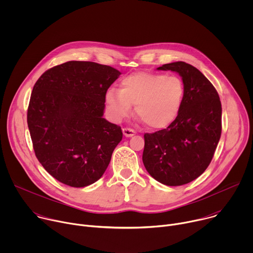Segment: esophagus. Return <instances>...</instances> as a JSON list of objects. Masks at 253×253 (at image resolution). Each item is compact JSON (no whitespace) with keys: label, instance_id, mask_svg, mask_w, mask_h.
I'll return each mask as SVG.
<instances>
[{"label":"esophagus","instance_id":"esophagus-1","mask_svg":"<svg viewBox=\"0 0 253 253\" xmlns=\"http://www.w3.org/2000/svg\"><path fill=\"white\" fill-rule=\"evenodd\" d=\"M122 131H123V134H124L126 137H132V136H134L135 133H136V132H135L133 129H131V128H123Z\"/></svg>","mask_w":253,"mask_h":253}]
</instances>
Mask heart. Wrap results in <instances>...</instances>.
I'll list each match as a JSON object with an SVG mask.
<instances>
[{"instance_id": "obj_1", "label": "heart", "mask_w": 253, "mask_h": 253, "mask_svg": "<svg viewBox=\"0 0 253 253\" xmlns=\"http://www.w3.org/2000/svg\"><path fill=\"white\" fill-rule=\"evenodd\" d=\"M181 79L163 74L137 73L124 78L119 90L109 89L105 102L109 117L120 122L132 111L152 129H164L178 117L184 100Z\"/></svg>"}]
</instances>
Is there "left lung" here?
<instances>
[{
  "instance_id": "left-lung-1",
  "label": "left lung",
  "mask_w": 253,
  "mask_h": 253,
  "mask_svg": "<svg viewBox=\"0 0 253 253\" xmlns=\"http://www.w3.org/2000/svg\"><path fill=\"white\" fill-rule=\"evenodd\" d=\"M157 70L179 74L184 100L171 125L144 135L142 160L158 182L180 186L199 177L212 160L221 135V102L210 81L192 65L179 61Z\"/></svg>"
}]
</instances>
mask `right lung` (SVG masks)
I'll list each match as a JSON object with an SVG mask.
<instances>
[{
    "label": "right lung",
    "mask_w": 253,
    "mask_h": 253,
    "mask_svg": "<svg viewBox=\"0 0 253 253\" xmlns=\"http://www.w3.org/2000/svg\"><path fill=\"white\" fill-rule=\"evenodd\" d=\"M120 75L110 66L69 61L36 82L28 127L36 157L58 181L85 187L106 171L123 134L103 118L105 94Z\"/></svg>",
    "instance_id": "add662e5"
}]
</instances>
